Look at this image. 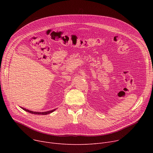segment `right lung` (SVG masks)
<instances>
[{"label":"right lung","mask_w":153,"mask_h":153,"mask_svg":"<svg viewBox=\"0 0 153 153\" xmlns=\"http://www.w3.org/2000/svg\"><path fill=\"white\" fill-rule=\"evenodd\" d=\"M23 110H25L27 112H29V113L30 114H36V115H47V114H51L52 113V112H53L56 109H54V110H50V111H45V112H38V111H31V110H29L28 109H26V108H24L23 107H21Z\"/></svg>","instance_id":"1"}]
</instances>
